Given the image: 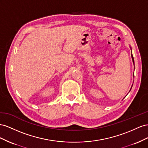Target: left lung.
<instances>
[{
    "label": "left lung",
    "mask_w": 148,
    "mask_h": 148,
    "mask_svg": "<svg viewBox=\"0 0 148 148\" xmlns=\"http://www.w3.org/2000/svg\"><path fill=\"white\" fill-rule=\"evenodd\" d=\"M130 49H131V50H132V60H133V64H134V58H133V54H132V47H131V46H130ZM134 74V73H133ZM133 75H134V74H133ZM132 86H133V85H132ZM132 87H131V89H132ZM131 89H130V90H131Z\"/></svg>",
    "instance_id": "left-lung-1"
}]
</instances>
